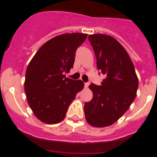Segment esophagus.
Returning a JSON list of instances; mask_svg holds the SVG:
<instances>
[{"label":"esophagus","mask_w":157,"mask_h":157,"mask_svg":"<svg viewBox=\"0 0 157 157\" xmlns=\"http://www.w3.org/2000/svg\"><path fill=\"white\" fill-rule=\"evenodd\" d=\"M89 86H90V82H85V84H84V86H85V88H88Z\"/></svg>","instance_id":"esophagus-1"}]
</instances>
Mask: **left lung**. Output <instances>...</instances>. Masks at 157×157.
Wrapping results in <instances>:
<instances>
[{"label": "left lung", "instance_id": "left-lung-1", "mask_svg": "<svg viewBox=\"0 0 157 157\" xmlns=\"http://www.w3.org/2000/svg\"><path fill=\"white\" fill-rule=\"evenodd\" d=\"M97 67L105 75L101 86L91 83L93 98L84 105L86 120L95 127L116 123L134 101L138 87L135 69L125 48L112 36L89 35Z\"/></svg>", "mask_w": 157, "mask_h": 157}]
</instances>
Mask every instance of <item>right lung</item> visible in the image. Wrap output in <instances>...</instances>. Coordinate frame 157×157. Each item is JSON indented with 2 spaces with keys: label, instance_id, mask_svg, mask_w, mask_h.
I'll list each match as a JSON object with an SVG mask.
<instances>
[{
  "label": "right lung",
  "instance_id": "right-lung-1",
  "mask_svg": "<svg viewBox=\"0 0 157 157\" xmlns=\"http://www.w3.org/2000/svg\"><path fill=\"white\" fill-rule=\"evenodd\" d=\"M86 34L52 37L37 50L27 66L24 90L27 102L41 122L54 124L65 118L69 105L84 87L81 80L66 78L73 67L75 52Z\"/></svg>",
  "mask_w": 157,
  "mask_h": 157
}]
</instances>
